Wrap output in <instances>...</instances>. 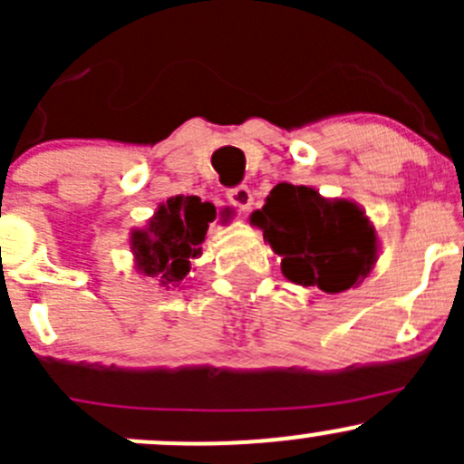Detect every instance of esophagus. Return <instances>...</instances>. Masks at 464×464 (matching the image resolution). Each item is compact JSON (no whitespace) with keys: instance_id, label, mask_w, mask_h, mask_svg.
Listing matches in <instances>:
<instances>
[{"instance_id":"obj_1","label":"esophagus","mask_w":464,"mask_h":464,"mask_svg":"<svg viewBox=\"0 0 464 464\" xmlns=\"http://www.w3.org/2000/svg\"><path fill=\"white\" fill-rule=\"evenodd\" d=\"M227 198H228V204L236 206V208L242 210V213H245V210H249L251 204H254V193H251L249 186H245V184H240V186H236V188L228 190Z\"/></svg>"}]
</instances>
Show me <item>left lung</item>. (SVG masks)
Returning <instances> with one entry per match:
<instances>
[{
	"label": "left lung",
	"mask_w": 464,
	"mask_h": 464,
	"mask_svg": "<svg viewBox=\"0 0 464 464\" xmlns=\"http://www.w3.org/2000/svg\"><path fill=\"white\" fill-rule=\"evenodd\" d=\"M292 283L343 292L371 274L377 258L375 228L353 202H330L314 188L283 181L251 215Z\"/></svg>",
	"instance_id": "left-lung-1"
}]
</instances>
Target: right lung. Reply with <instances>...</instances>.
I'll return each mask as SVG.
<instances>
[{
	"instance_id": "obj_1",
	"label": "right lung",
	"mask_w": 464,
	"mask_h": 464,
	"mask_svg": "<svg viewBox=\"0 0 464 464\" xmlns=\"http://www.w3.org/2000/svg\"><path fill=\"white\" fill-rule=\"evenodd\" d=\"M215 219V206L199 198H170L150 219L148 231L132 236V251L139 269L159 283L177 285L190 271V260L202 254L208 222Z\"/></svg>"
}]
</instances>
